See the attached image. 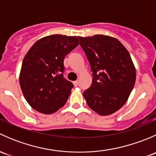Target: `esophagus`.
I'll return each instance as SVG.
<instances>
[{"mask_svg": "<svg viewBox=\"0 0 156 156\" xmlns=\"http://www.w3.org/2000/svg\"><path fill=\"white\" fill-rule=\"evenodd\" d=\"M73 84H74V85L75 86V87H76V86H78V80H77V81H74Z\"/></svg>", "mask_w": 156, "mask_h": 156, "instance_id": "34e87169", "label": "esophagus"}]
</instances>
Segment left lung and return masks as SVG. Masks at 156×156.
<instances>
[{"mask_svg":"<svg viewBox=\"0 0 156 156\" xmlns=\"http://www.w3.org/2000/svg\"><path fill=\"white\" fill-rule=\"evenodd\" d=\"M92 71L91 86L83 95L89 107L108 115L125 105L134 87L136 70L130 53L114 37H78Z\"/></svg>","mask_w":156,"mask_h":156,"instance_id":"8db88e82","label":"left lung"}]
</instances>
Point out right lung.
Returning <instances> with one entry per match:
<instances>
[{"label": "right lung", "instance_id": "1", "mask_svg": "<svg viewBox=\"0 0 156 156\" xmlns=\"http://www.w3.org/2000/svg\"><path fill=\"white\" fill-rule=\"evenodd\" d=\"M78 44L76 37L53 34L37 41L26 53L20 84L36 111L52 114L66 103L74 85L63 76L64 59Z\"/></svg>", "mask_w": 156, "mask_h": 156}]
</instances>
